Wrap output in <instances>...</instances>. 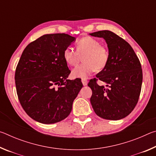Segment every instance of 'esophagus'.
<instances>
[{"instance_id":"34e87169","label":"esophagus","mask_w":156,"mask_h":156,"mask_svg":"<svg viewBox=\"0 0 156 156\" xmlns=\"http://www.w3.org/2000/svg\"><path fill=\"white\" fill-rule=\"evenodd\" d=\"M82 83H83V85L84 86H86L87 85V83H88V81L86 80V79H82Z\"/></svg>"}]
</instances>
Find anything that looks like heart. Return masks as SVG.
Instances as JSON below:
<instances>
[{"mask_svg":"<svg viewBox=\"0 0 156 156\" xmlns=\"http://www.w3.org/2000/svg\"><path fill=\"white\" fill-rule=\"evenodd\" d=\"M84 63L76 66L72 71L74 78H87L95 71H101L106 67L109 60V53L100 42L91 36H84L76 43V51L68 46L63 51V58L69 65L74 66L83 56Z\"/></svg>","mask_w":156,"mask_h":156,"instance_id":"b5f03b06","label":"heart"}]
</instances>
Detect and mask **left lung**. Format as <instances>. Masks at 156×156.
Instances as JSON below:
<instances>
[{
	"mask_svg": "<svg viewBox=\"0 0 156 156\" xmlns=\"http://www.w3.org/2000/svg\"><path fill=\"white\" fill-rule=\"evenodd\" d=\"M89 34L103 38L109 53L106 67L88 84L92 90V107L104 119H122L138 103L142 83L141 64L130 44L112 31L103 30ZM98 80L106 83V86H98Z\"/></svg>",
	"mask_w": 156,
	"mask_h": 156,
	"instance_id": "1",
	"label": "left lung"
}]
</instances>
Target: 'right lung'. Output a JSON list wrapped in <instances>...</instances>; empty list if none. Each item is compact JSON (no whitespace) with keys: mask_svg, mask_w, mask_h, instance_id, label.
<instances>
[{"mask_svg":"<svg viewBox=\"0 0 156 156\" xmlns=\"http://www.w3.org/2000/svg\"><path fill=\"white\" fill-rule=\"evenodd\" d=\"M76 38L65 34H45L25 47L16 69L15 83L21 106L34 120L54 124L64 120L83 87L67 80L70 70L63 51Z\"/></svg>","mask_w":156,"mask_h":156,"instance_id":"obj_1","label":"right lung"}]
</instances>
